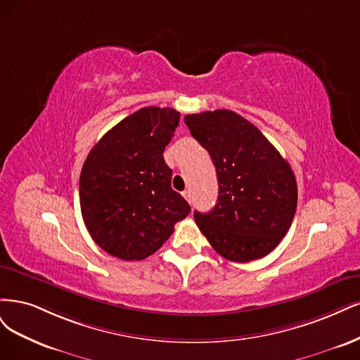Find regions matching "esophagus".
Here are the masks:
<instances>
[{
  "label": "esophagus",
  "mask_w": 360,
  "mask_h": 360,
  "mask_svg": "<svg viewBox=\"0 0 360 360\" xmlns=\"http://www.w3.org/2000/svg\"><path fill=\"white\" fill-rule=\"evenodd\" d=\"M182 195L185 197V200H187V202L191 205V191H190V190H185V191L182 193Z\"/></svg>",
  "instance_id": "34e87169"
}]
</instances>
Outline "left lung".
Returning a JSON list of instances; mask_svg holds the SVG:
<instances>
[{"instance_id": "obj_1", "label": "left lung", "mask_w": 360, "mask_h": 360, "mask_svg": "<svg viewBox=\"0 0 360 360\" xmlns=\"http://www.w3.org/2000/svg\"><path fill=\"white\" fill-rule=\"evenodd\" d=\"M191 136L210 153L218 199L194 219L212 248L231 262L269 254L292 226L297 205L295 173L256 125L218 109L184 118Z\"/></svg>"}]
</instances>
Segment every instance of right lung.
Wrapping results in <instances>:
<instances>
[{"instance_id":"1","label":"right lung","mask_w":360,"mask_h":360,"mask_svg":"<svg viewBox=\"0 0 360 360\" xmlns=\"http://www.w3.org/2000/svg\"><path fill=\"white\" fill-rule=\"evenodd\" d=\"M170 108L139 109L104 134L80 172V211L91 238L121 260H142L191 211L172 190L163 153L179 124Z\"/></svg>"}]
</instances>
